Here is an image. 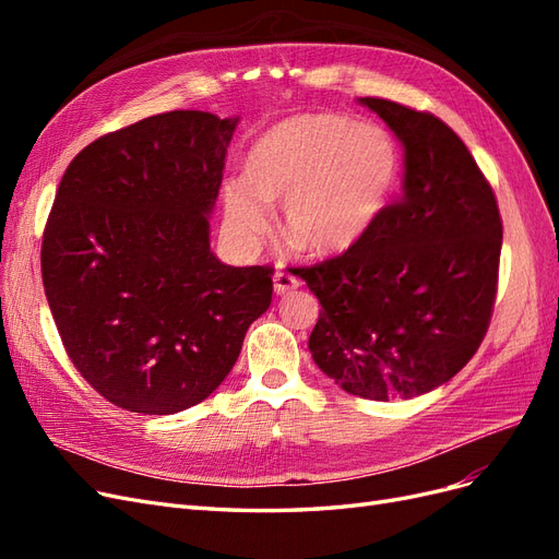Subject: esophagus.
<instances>
[{"mask_svg": "<svg viewBox=\"0 0 559 559\" xmlns=\"http://www.w3.org/2000/svg\"><path fill=\"white\" fill-rule=\"evenodd\" d=\"M298 284H300V282H298L294 275L284 273V270H277V273L273 275V289H275L277 296H284V294H289V292L298 289Z\"/></svg>", "mask_w": 559, "mask_h": 559, "instance_id": "esophagus-1", "label": "esophagus"}]
</instances>
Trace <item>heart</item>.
<instances>
[{
	"instance_id": "b5f03b06",
	"label": "heart",
	"mask_w": 559,
	"mask_h": 559,
	"mask_svg": "<svg viewBox=\"0 0 559 559\" xmlns=\"http://www.w3.org/2000/svg\"><path fill=\"white\" fill-rule=\"evenodd\" d=\"M396 177L399 148L382 126L329 111L286 116L253 142L245 179L224 186L226 226L251 247L270 224L267 202H280L282 228L333 257L376 226Z\"/></svg>"
}]
</instances>
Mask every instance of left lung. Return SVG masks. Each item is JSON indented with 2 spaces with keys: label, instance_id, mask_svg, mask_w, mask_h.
<instances>
[{
  "label": "left lung",
  "instance_id": "1",
  "mask_svg": "<svg viewBox=\"0 0 559 559\" xmlns=\"http://www.w3.org/2000/svg\"><path fill=\"white\" fill-rule=\"evenodd\" d=\"M403 146L401 198L337 259L298 267L319 298L308 347L345 392L389 401L445 384L483 343L501 218L464 142L431 114L359 97Z\"/></svg>",
  "mask_w": 559,
  "mask_h": 559
}]
</instances>
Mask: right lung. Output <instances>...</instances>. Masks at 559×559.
I'll return each instance as SVG.
<instances>
[{
  "mask_svg": "<svg viewBox=\"0 0 559 559\" xmlns=\"http://www.w3.org/2000/svg\"><path fill=\"white\" fill-rule=\"evenodd\" d=\"M240 116L167 111L88 144L67 167L41 242L62 345L118 408L175 415L205 401L273 300V270L210 247Z\"/></svg>",
  "mask_w": 559,
  "mask_h": 559,
  "instance_id": "1",
  "label": "right lung"
}]
</instances>
